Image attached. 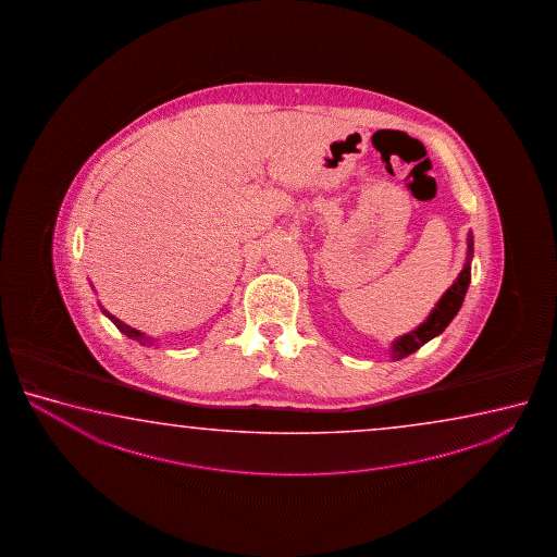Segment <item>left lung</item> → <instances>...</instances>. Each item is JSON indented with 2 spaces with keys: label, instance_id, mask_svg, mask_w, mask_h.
I'll return each instance as SVG.
<instances>
[{
  "label": "left lung",
  "instance_id": "left-lung-1",
  "mask_svg": "<svg viewBox=\"0 0 557 557\" xmlns=\"http://www.w3.org/2000/svg\"><path fill=\"white\" fill-rule=\"evenodd\" d=\"M473 253V237L472 234L468 236V261L463 264L462 273L458 274V278L454 281L453 286L444 293L441 302L436 304L433 313L423 321L416 331L407 333L404 337L392 343V360L406 359L411 352L421 349L426 341L433 339L436 335H441L446 325L454 320V315L460 310L463 302V296L468 293L470 286V278H472V261Z\"/></svg>",
  "mask_w": 557,
  "mask_h": 557
}]
</instances>
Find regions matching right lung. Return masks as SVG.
Listing matches in <instances>:
<instances>
[{
    "label": "right lung",
    "instance_id": "1",
    "mask_svg": "<svg viewBox=\"0 0 557 557\" xmlns=\"http://www.w3.org/2000/svg\"><path fill=\"white\" fill-rule=\"evenodd\" d=\"M104 315L109 318V320L113 321L114 325L119 327V331H123L124 335L126 337H131V339H136L138 343H141V345H153V341L150 339V337H146L144 333H140L138 330H134V327H131V325H126V323H123L121 320H116L114 315H111L109 311L103 310Z\"/></svg>",
    "mask_w": 557,
    "mask_h": 557
}]
</instances>
